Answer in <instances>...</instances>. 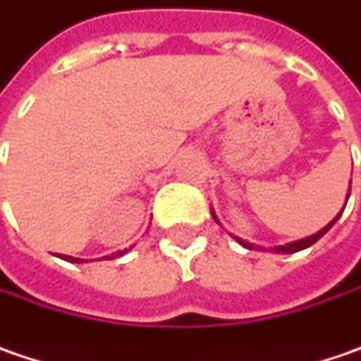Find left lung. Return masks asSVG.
Returning a JSON list of instances; mask_svg holds the SVG:
<instances>
[{
    "label": "left lung",
    "mask_w": 361,
    "mask_h": 361,
    "mask_svg": "<svg viewBox=\"0 0 361 361\" xmlns=\"http://www.w3.org/2000/svg\"><path fill=\"white\" fill-rule=\"evenodd\" d=\"M349 193H351V183H349L348 199H349ZM345 205H348V201H345ZM345 205H343V207H341V212H339V214H337L335 218L331 219V221H329V224H326L324 228H321V230H319L317 234H310V236H306V238H300V240H294V243H288V245L273 246L271 250H273V252H281V255H292V252H298V250H304V248L312 246V245H314V243H317V240H319V238H322V236H324V234H326V232H329V230H331V228L335 226V221H337V219L341 218V214H343ZM212 216H214V219H216V221H218V224H219V219H218V216H216V212H214V209H212ZM234 240H236L238 245L245 246V248H248V250H263V246L252 245V243H248V240H243V238H238V236H234Z\"/></svg>",
    "instance_id": "left-lung-1"
}]
</instances>
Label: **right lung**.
I'll return each instance as SVG.
<instances>
[{
	"label": "right lung",
	"mask_w": 361,
	"mask_h": 361,
	"mask_svg": "<svg viewBox=\"0 0 361 361\" xmlns=\"http://www.w3.org/2000/svg\"><path fill=\"white\" fill-rule=\"evenodd\" d=\"M127 252V248L125 250H118V252H113V255H109V257H104L106 261H111V259H116V257H123ZM59 259H63V261H69V263H86V259H78V257H69V255H57Z\"/></svg>",
	"instance_id": "1"
}]
</instances>
